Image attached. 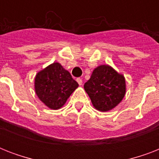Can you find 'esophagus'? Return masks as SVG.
<instances>
[{
  "label": "esophagus",
  "instance_id": "esophagus-1",
  "mask_svg": "<svg viewBox=\"0 0 159 159\" xmlns=\"http://www.w3.org/2000/svg\"><path fill=\"white\" fill-rule=\"evenodd\" d=\"M77 83L81 86V85H82V78H77Z\"/></svg>",
  "mask_w": 159,
  "mask_h": 159
}]
</instances>
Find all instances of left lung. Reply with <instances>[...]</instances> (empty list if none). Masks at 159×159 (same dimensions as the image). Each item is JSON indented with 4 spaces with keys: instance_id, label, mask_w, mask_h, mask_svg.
<instances>
[{
    "instance_id": "8db88e82",
    "label": "left lung",
    "mask_w": 159,
    "mask_h": 159,
    "mask_svg": "<svg viewBox=\"0 0 159 159\" xmlns=\"http://www.w3.org/2000/svg\"><path fill=\"white\" fill-rule=\"evenodd\" d=\"M86 91L95 108L108 111L115 108L125 95V79L109 65L96 67L90 79L84 84Z\"/></svg>"
}]
</instances>
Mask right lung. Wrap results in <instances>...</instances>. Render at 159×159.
<instances>
[{
    "mask_svg": "<svg viewBox=\"0 0 159 159\" xmlns=\"http://www.w3.org/2000/svg\"><path fill=\"white\" fill-rule=\"evenodd\" d=\"M78 87V83L58 62H53L36 74L34 89L41 102L52 110L60 109Z\"/></svg>",
    "mask_w": 159,
    "mask_h": 159,
    "instance_id": "obj_1",
    "label": "right lung"
}]
</instances>
